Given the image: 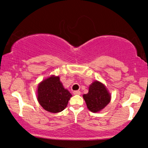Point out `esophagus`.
<instances>
[{
    "label": "esophagus",
    "instance_id": "esophagus-1",
    "mask_svg": "<svg viewBox=\"0 0 148 148\" xmlns=\"http://www.w3.org/2000/svg\"><path fill=\"white\" fill-rule=\"evenodd\" d=\"M73 93L74 95H80L81 94L80 91H74Z\"/></svg>",
    "mask_w": 148,
    "mask_h": 148
}]
</instances>
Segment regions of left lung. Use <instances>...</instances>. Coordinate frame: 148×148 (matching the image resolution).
I'll list each match as a JSON object with an SVG mask.
<instances>
[{"label":"left lung","mask_w":148,"mask_h":148,"mask_svg":"<svg viewBox=\"0 0 148 148\" xmlns=\"http://www.w3.org/2000/svg\"><path fill=\"white\" fill-rule=\"evenodd\" d=\"M87 107L92 112H100L110 102L111 95L104 84L94 81L89 87L88 93L83 95Z\"/></svg>","instance_id":"left-lung-1"}]
</instances>
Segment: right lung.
Instances as JSON below:
<instances>
[{
	"mask_svg": "<svg viewBox=\"0 0 148 148\" xmlns=\"http://www.w3.org/2000/svg\"><path fill=\"white\" fill-rule=\"evenodd\" d=\"M72 96L62 86L59 76L51 75L38 84L37 99L44 110L52 113L60 112L66 108Z\"/></svg>",
	"mask_w": 148,
	"mask_h": 148,
	"instance_id": "1",
	"label": "right lung"
}]
</instances>
